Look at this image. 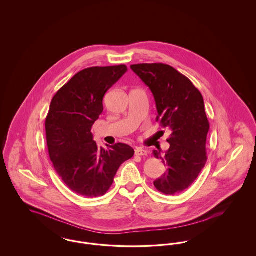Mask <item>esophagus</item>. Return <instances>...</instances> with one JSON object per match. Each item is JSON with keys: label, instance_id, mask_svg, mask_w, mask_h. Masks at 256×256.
Returning <instances> with one entry per match:
<instances>
[{"label": "esophagus", "instance_id": "1", "mask_svg": "<svg viewBox=\"0 0 256 256\" xmlns=\"http://www.w3.org/2000/svg\"><path fill=\"white\" fill-rule=\"evenodd\" d=\"M135 154L138 156H146V155H148V152L142 148H136Z\"/></svg>", "mask_w": 256, "mask_h": 256}]
</instances>
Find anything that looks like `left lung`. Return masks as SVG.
I'll return each mask as SVG.
<instances>
[{
	"label": "left lung",
	"instance_id": "obj_1",
	"mask_svg": "<svg viewBox=\"0 0 256 256\" xmlns=\"http://www.w3.org/2000/svg\"><path fill=\"white\" fill-rule=\"evenodd\" d=\"M131 68L150 87L158 116L156 121L172 131L167 142L170 148L161 159L167 172L154 182V186L166 195L178 194L189 188L206 162V142L210 123L200 91L186 76L162 63L136 64Z\"/></svg>",
	"mask_w": 256,
	"mask_h": 256
}]
</instances>
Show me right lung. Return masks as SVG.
Segmentation results:
<instances>
[{
    "label": "right lung",
    "instance_id": "obj_1",
    "mask_svg": "<svg viewBox=\"0 0 256 256\" xmlns=\"http://www.w3.org/2000/svg\"><path fill=\"white\" fill-rule=\"evenodd\" d=\"M125 65L91 67L74 74L52 98L46 120L48 154L64 184L82 196H102L134 150L118 142L99 148L91 129L104 110L106 92L126 72Z\"/></svg>",
    "mask_w": 256,
    "mask_h": 256
}]
</instances>
